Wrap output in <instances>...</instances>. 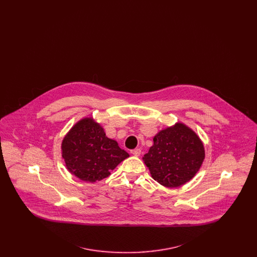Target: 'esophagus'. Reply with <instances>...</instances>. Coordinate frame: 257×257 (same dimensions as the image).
Instances as JSON below:
<instances>
[{
	"instance_id": "obj_1",
	"label": "esophagus",
	"mask_w": 257,
	"mask_h": 257,
	"mask_svg": "<svg viewBox=\"0 0 257 257\" xmlns=\"http://www.w3.org/2000/svg\"><path fill=\"white\" fill-rule=\"evenodd\" d=\"M131 153L134 155V156H140L141 155V149L140 148H136L131 150Z\"/></svg>"
}]
</instances>
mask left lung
Here are the masks:
<instances>
[{
  "label": "left lung",
  "instance_id": "obj_1",
  "mask_svg": "<svg viewBox=\"0 0 257 257\" xmlns=\"http://www.w3.org/2000/svg\"><path fill=\"white\" fill-rule=\"evenodd\" d=\"M143 160L161 185L176 188L190 181L204 160V147L196 133L182 123L161 131Z\"/></svg>",
  "mask_w": 257,
  "mask_h": 257
}]
</instances>
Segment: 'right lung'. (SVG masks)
<instances>
[{
  "mask_svg": "<svg viewBox=\"0 0 257 257\" xmlns=\"http://www.w3.org/2000/svg\"><path fill=\"white\" fill-rule=\"evenodd\" d=\"M61 150L67 170L81 180L92 183L108 177L110 171L129 157L91 118L74 125L64 137Z\"/></svg>",
  "mask_w": 257,
  "mask_h": 257,
  "instance_id": "obj_1",
  "label": "right lung"
}]
</instances>
